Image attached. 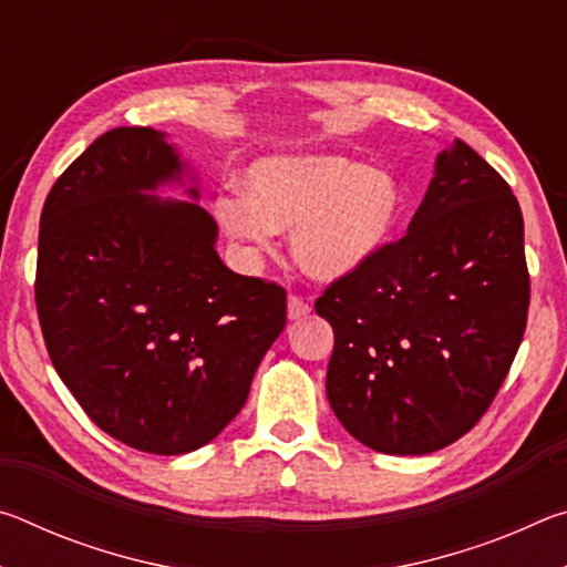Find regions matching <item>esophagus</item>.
Masks as SVG:
<instances>
[{
    "label": "esophagus",
    "instance_id": "obj_1",
    "mask_svg": "<svg viewBox=\"0 0 567 567\" xmlns=\"http://www.w3.org/2000/svg\"><path fill=\"white\" fill-rule=\"evenodd\" d=\"M310 302L307 300H302L300 295H290L287 297V318L290 320H302V318H307V315H310Z\"/></svg>",
    "mask_w": 567,
    "mask_h": 567
}]
</instances>
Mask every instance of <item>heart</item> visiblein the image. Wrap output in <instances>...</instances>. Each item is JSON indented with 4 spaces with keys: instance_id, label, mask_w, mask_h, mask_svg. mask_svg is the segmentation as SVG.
I'll use <instances>...</instances> for the list:
<instances>
[{
    "instance_id": "heart-1",
    "label": "heart",
    "mask_w": 567,
    "mask_h": 567,
    "mask_svg": "<svg viewBox=\"0 0 567 567\" xmlns=\"http://www.w3.org/2000/svg\"><path fill=\"white\" fill-rule=\"evenodd\" d=\"M402 203L398 179L360 159L282 155L255 162L247 192H223L215 217L225 235L260 252L275 229H295L297 265L330 282L375 260L395 235Z\"/></svg>"
}]
</instances>
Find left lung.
I'll return each mask as SVG.
<instances>
[{"label": "left lung", "instance_id": "8db88e82", "mask_svg": "<svg viewBox=\"0 0 567 567\" xmlns=\"http://www.w3.org/2000/svg\"><path fill=\"white\" fill-rule=\"evenodd\" d=\"M527 305L520 205L455 140L437 157L408 235L315 302L334 332L330 408L378 453L447 447L493 405L523 342Z\"/></svg>", "mask_w": 567, "mask_h": 567}]
</instances>
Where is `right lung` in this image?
<instances>
[{"instance_id": "add662e5", "label": "right lung", "mask_w": 567, "mask_h": 567, "mask_svg": "<svg viewBox=\"0 0 567 567\" xmlns=\"http://www.w3.org/2000/svg\"><path fill=\"white\" fill-rule=\"evenodd\" d=\"M179 172L162 132L110 130L40 219L34 300L56 375L94 425L152 455L223 433L287 322L285 287L225 267L203 207L142 195Z\"/></svg>"}]
</instances>
